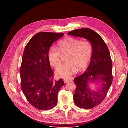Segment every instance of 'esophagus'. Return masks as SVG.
I'll list each match as a JSON object with an SVG mask.
<instances>
[{
    "mask_svg": "<svg viewBox=\"0 0 128 128\" xmlns=\"http://www.w3.org/2000/svg\"><path fill=\"white\" fill-rule=\"evenodd\" d=\"M71 81H72V80L69 79V78H65L64 80V82H65V83L68 82H70Z\"/></svg>",
    "mask_w": 128,
    "mask_h": 128,
    "instance_id": "1",
    "label": "esophagus"
}]
</instances>
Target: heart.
Listing matches in <instances>:
<instances>
[{
    "label": "heart",
    "instance_id": "b5f03b06",
    "mask_svg": "<svg viewBox=\"0 0 128 128\" xmlns=\"http://www.w3.org/2000/svg\"><path fill=\"white\" fill-rule=\"evenodd\" d=\"M58 50L51 47L48 52L50 64L56 68L60 64V54H67L66 63L62 65L56 72L58 77H68L87 67L92 55V48L88 41H81L72 36H68L58 43Z\"/></svg>",
    "mask_w": 128,
    "mask_h": 128
}]
</instances>
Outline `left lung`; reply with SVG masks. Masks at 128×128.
Instances as JSON below:
<instances>
[{"label":"left lung","mask_w":128,"mask_h":128,"mask_svg":"<svg viewBox=\"0 0 128 128\" xmlns=\"http://www.w3.org/2000/svg\"><path fill=\"white\" fill-rule=\"evenodd\" d=\"M68 34L85 38L92 45L91 61L87 70L74 80L76 88L73 94L74 102L77 107L90 109L104 100L112 82V63L110 51L102 38L90 28H80ZM92 83L99 86L95 90H92L89 87Z\"/></svg>","instance_id":"8db88e82"}]
</instances>
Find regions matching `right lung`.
<instances>
[{
	"label": "right lung",
	"instance_id": "1",
	"mask_svg": "<svg viewBox=\"0 0 128 128\" xmlns=\"http://www.w3.org/2000/svg\"><path fill=\"white\" fill-rule=\"evenodd\" d=\"M63 35V33L39 32L31 38L24 51L20 69L21 87L28 101L39 110L55 107L58 90L64 85L62 78L53 80L48 58L52 44Z\"/></svg>",
	"mask_w": 128,
	"mask_h": 128
}]
</instances>
